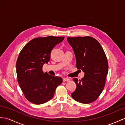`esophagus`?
<instances>
[{"label": "esophagus", "instance_id": "obj_1", "mask_svg": "<svg viewBox=\"0 0 125 125\" xmlns=\"http://www.w3.org/2000/svg\"><path fill=\"white\" fill-rule=\"evenodd\" d=\"M62 80H63V82H68V81H69L70 80L68 78H63Z\"/></svg>", "mask_w": 125, "mask_h": 125}]
</instances>
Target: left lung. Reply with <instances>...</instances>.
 Listing matches in <instances>:
<instances>
[{
  "label": "left lung",
  "instance_id": "obj_1",
  "mask_svg": "<svg viewBox=\"0 0 125 125\" xmlns=\"http://www.w3.org/2000/svg\"><path fill=\"white\" fill-rule=\"evenodd\" d=\"M76 57V67L82 70L84 76L81 80L73 81L76 84L72 98L81 103L95 101L104 89L108 72L106 57L99 42L93 38H67Z\"/></svg>",
  "mask_w": 125,
  "mask_h": 125
}]
</instances>
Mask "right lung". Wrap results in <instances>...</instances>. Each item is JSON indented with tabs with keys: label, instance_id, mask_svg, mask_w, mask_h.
<instances>
[{
	"label": "right lung",
	"instance_id": "add662e5",
	"mask_svg": "<svg viewBox=\"0 0 125 125\" xmlns=\"http://www.w3.org/2000/svg\"><path fill=\"white\" fill-rule=\"evenodd\" d=\"M64 38L49 36L33 39L20 52L16 65L18 83L30 102L35 104L48 102L62 83V77L43 73L42 67L50 60L52 49Z\"/></svg>",
	"mask_w": 125,
	"mask_h": 125
}]
</instances>
